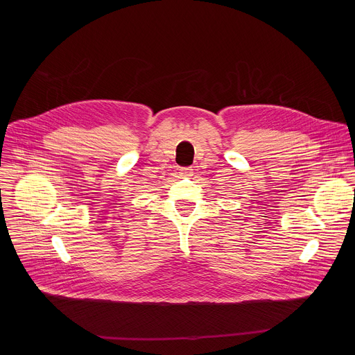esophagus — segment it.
I'll use <instances>...</instances> for the list:
<instances>
[{"mask_svg":"<svg viewBox=\"0 0 355 355\" xmlns=\"http://www.w3.org/2000/svg\"><path fill=\"white\" fill-rule=\"evenodd\" d=\"M181 174L184 175V177H191L192 174H193V170H192V167H181Z\"/></svg>","mask_w":355,"mask_h":355,"instance_id":"34e87169","label":"esophagus"}]
</instances>
